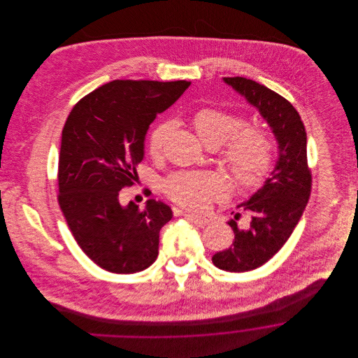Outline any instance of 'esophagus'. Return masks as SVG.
<instances>
[{"label": "esophagus", "instance_id": "34e87169", "mask_svg": "<svg viewBox=\"0 0 358 358\" xmlns=\"http://www.w3.org/2000/svg\"><path fill=\"white\" fill-rule=\"evenodd\" d=\"M185 216L189 219V220H192L194 224H197V226H200V227H204L206 226L208 223H209V219L206 217V216H203V215H196V213H185Z\"/></svg>", "mask_w": 358, "mask_h": 358}]
</instances>
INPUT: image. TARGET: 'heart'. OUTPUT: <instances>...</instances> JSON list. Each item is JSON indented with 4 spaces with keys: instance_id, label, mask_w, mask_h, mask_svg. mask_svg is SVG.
Wrapping results in <instances>:
<instances>
[{
    "instance_id": "1",
    "label": "heart",
    "mask_w": 358,
    "mask_h": 358,
    "mask_svg": "<svg viewBox=\"0 0 358 358\" xmlns=\"http://www.w3.org/2000/svg\"><path fill=\"white\" fill-rule=\"evenodd\" d=\"M193 124L206 148H220L234 138L224 152V161L237 185L255 186L267 173L273 146L262 129L254 127L243 129L245 121L241 117L212 107L199 110L193 117ZM169 129L171 124L162 122L149 135L148 148L153 157L161 154ZM165 192L176 204L203 209L223 194V187L210 173H176L165 182Z\"/></svg>"
}]
</instances>
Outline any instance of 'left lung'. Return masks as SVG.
Returning <instances> with one entry per match:
<instances>
[{"mask_svg": "<svg viewBox=\"0 0 358 358\" xmlns=\"http://www.w3.org/2000/svg\"><path fill=\"white\" fill-rule=\"evenodd\" d=\"M223 81L259 111L278 149L268 178L238 205L251 213L250 227L240 229L230 220L234 231L231 247L212 256L213 264L220 270L243 273L264 264L291 237L310 197L311 173L307 166L306 129L295 107L252 80L223 77Z\"/></svg>", "mask_w": 358, "mask_h": 358, "instance_id": "obj_1", "label": "left lung"}]
</instances>
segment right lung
<instances>
[{
    "label": "right lung",
    "mask_w": 358,
    "mask_h": 358,
    "mask_svg": "<svg viewBox=\"0 0 358 358\" xmlns=\"http://www.w3.org/2000/svg\"><path fill=\"white\" fill-rule=\"evenodd\" d=\"M189 81L115 80L84 96L62 131L59 205L92 262L110 273L131 274L152 266L159 230L172 209L148 200L146 208L120 203L145 157V139L157 114L189 88Z\"/></svg>",
    "instance_id": "1"
}]
</instances>
